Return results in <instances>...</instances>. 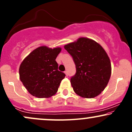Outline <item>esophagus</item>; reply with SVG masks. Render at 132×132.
<instances>
[{
  "label": "esophagus",
  "mask_w": 132,
  "mask_h": 132,
  "mask_svg": "<svg viewBox=\"0 0 132 132\" xmlns=\"http://www.w3.org/2000/svg\"><path fill=\"white\" fill-rule=\"evenodd\" d=\"M64 73H65V75H66V76H68V71L67 70L64 71Z\"/></svg>",
  "instance_id": "1"
}]
</instances>
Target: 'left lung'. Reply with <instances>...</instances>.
Here are the masks:
<instances>
[{
    "mask_svg": "<svg viewBox=\"0 0 132 132\" xmlns=\"http://www.w3.org/2000/svg\"><path fill=\"white\" fill-rule=\"evenodd\" d=\"M75 62L76 72L71 77L74 91L84 98H94L104 90L111 75L107 53L99 43L87 38L64 46Z\"/></svg>",
    "mask_w": 132,
    "mask_h": 132,
    "instance_id": "obj_1",
    "label": "left lung"
}]
</instances>
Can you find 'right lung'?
I'll return each mask as SVG.
<instances>
[{
  "label": "right lung",
  "mask_w": 132,
  "mask_h": 132,
  "mask_svg": "<svg viewBox=\"0 0 132 132\" xmlns=\"http://www.w3.org/2000/svg\"><path fill=\"white\" fill-rule=\"evenodd\" d=\"M61 51V48L40 46L21 63L20 79L30 94L38 98H48L56 93L66 76L57 70L58 64L56 61Z\"/></svg>",
  "instance_id": "add662e5"
}]
</instances>
